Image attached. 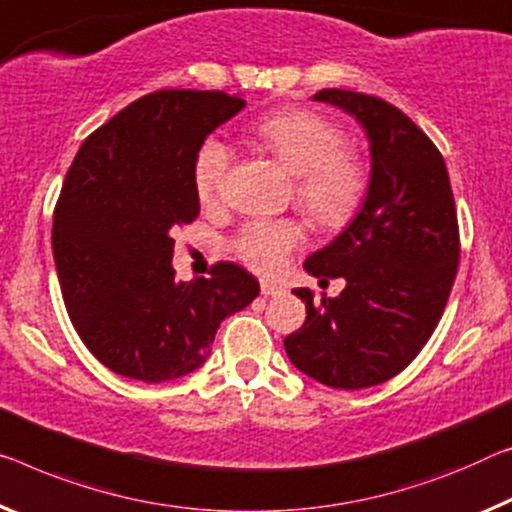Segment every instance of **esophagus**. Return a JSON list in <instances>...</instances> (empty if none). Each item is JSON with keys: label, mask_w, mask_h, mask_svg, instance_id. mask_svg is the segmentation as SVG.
<instances>
[{"label": "esophagus", "mask_w": 512, "mask_h": 512, "mask_svg": "<svg viewBox=\"0 0 512 512\" xmlns=\"http://www.w3.org/2000/svg\"><path fill=\"white\" fill-rule=\"evenodd\" d=\"M283 293V288L277 286V283H270V281H261V295L265 297H277Z\"/></svg>", "instance_id": "esophagus-1"}]
</instances>
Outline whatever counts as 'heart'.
<instances>
[{
  "instance_id": "1",
  "label": "heart",
  "mask_w": 512,
  "mask_h": 512,
  "mask_svg": "<svg viewBox=\"0 0 512 512\" xmlns=\"http://www.w3.org/2000/svg\"><path fill=\"white\" fill-rule=\"evenodd\" d=\"M345 130L309 109H283L256 125L254 141L293 176L295 206L325 231L345 229L357 217L371 185L361 151L345 144ZM231 148L222 139L203 141L194 157V190L201 201H215L231 169ZM304 242L295 219L249 222L235 235L233 249L258 272H277L290 251Z\"/></svg>"
}]
</instances>
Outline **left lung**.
I'll use <instances>...</instances> for the list:
<instances>
[{"mask_svg":"<svg viewBox=\"0 0 512 512\" xmlns=\"http://www.w3.org/2000/svg\"><path fill=\"white\" fill-rule=\"evenodd\" d=\"M371 141V185L352 224L306 258L318 279H345L338 297L306 304L304 325L283 338L293 364L334 389L375 387L419 355L442 318L460 261V229L442 153L387 100L322 89Z\"/></svg>","mask_w":512,"mask_h":512,"instance_id":"1","label":"left lung"}]
</instances>
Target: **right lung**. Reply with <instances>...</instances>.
<instances>
[{
  "mask_svg": "<svg viewBox=\"0 0 512 512\" xmlns=\"http://www.w3.org/2000/svg\"><path fill=\"white\" fill-rule=\"evenodd\" d=\"M247 102L162 89L84 139L52 217V254L75 332L100 364L139 382L199 368L224 318L258 295L245 267L176 281L174 235L199 217L194 157Z\"/></svg>",
  "mask_w": 512,
  "mask_h": 512,
  "instance_id": "add662e5",
  "label": "right lung"
}]
</instances>
